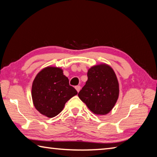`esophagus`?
<instances>
[{
  "label": "esophagus",
  "mask_w": 157,
  "mask_h": 157,
  "mask_svg": "<svg viewBox=\"0 0 157 157\" xmlns=\"http://www.w3.org/2000/svg\"><path fill=\"white\" fill-rule=\"evenodd\" d=\"M75 89L76 90L77 92H79V91H80V90H81V87L79 86H76L75 87Z\"/></svg>",
  "instance_id": "obj_1"
}]
</instances>
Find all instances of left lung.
Wrapping results in <instances>:
<instances>
[{"mask_svg":"<svg viewBox=\"0 0 157 157\" xmlns=\"http://www.w3.org/2000/svg\"><path fill=\"white\" fill-rule=\"evenodd\" d=\"M87 81L78 93V97L90 110L97 115H105L116 104L119 84L113 69L106 63L90 67Z\"/></svg>","mask_w":157,"mask_h":157,"instance_id":"1","label":"left lung"}]
</instances>
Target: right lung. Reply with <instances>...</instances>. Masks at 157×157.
Instances as JSON below:
<instances>
[{"label": "right lung", "mask_w": 157, "mask_h": 157, "mask_svg": "<svg viewBox=\"0 0 157 157\" xmlns=\"http://www.w3.org/2000/svg\"><path fill=\"white\" fill-rule=\"evenodd\" d=\"M78 94L69 84L60 67L48 66L35 76L32 86V98L35 108L48 118L56 117L65 104Z\"/></svg>", "instance_id": "right-lung-1"}]
</instances>
